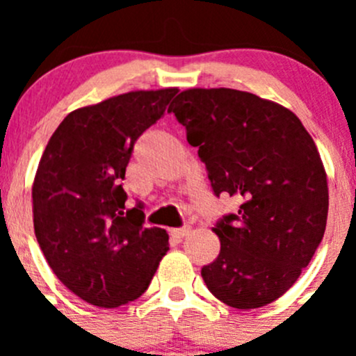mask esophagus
Returning <instances> with one entry per match:
<instances>
[{"label": "esophagus", "instance_id": "1", "mask_svg": "<svg viewBox=\"0 0 356 356\" xmlns=\"http://www.w3.org/2000/svg\"><path fill=\"white\" fill-rule=\"evenodd\" d=\"M189 232H191V229H189V227L172 229V231H170V236H172V238H174V239H182V238H186V236H188Z\"/></svg>", "mask_w": 356, "mask_h": 356}]
</instances>
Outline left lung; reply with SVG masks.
I'll return each mask as SVG.
<instances>
[{"label":"left lung","mask_w":356,"mask_h":356,"mask_svg":"<svg viewBox=\"0 0 356 356\" xmlns=\"http://www.w3.org/2000/svg\"><path fill=\"white\" fill-rule=\"evenodd\" d=\"M168 111L198 148L215 195L241 201L211 229L220 253L201 268L204 284L239 310L272 303L324 238L327 174L314 139L286 106L238 89H186Z\"/></svg>","instance_id":"8db88e82"}]
</instances>
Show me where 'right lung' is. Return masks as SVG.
<instances>
[{
    "label": "right lung",
    "instance_id": "1",
    "mask_svg": "<svg viewBox=\"0 0 356 356\" xmlns=\"http://www.w3.org/2000/svg\"><path fill=\"white\" fill-rule=\"evenodd\" d=\"M177 91H131L70 111L38 165L35 238L60 282L95 307L141 296L168 251L165 229L143 227L145 211L125 208L120 181L134 143Z\"/></svg>",
    "mask_w": 356,
    "mask_h": 356
}]
</instances>
